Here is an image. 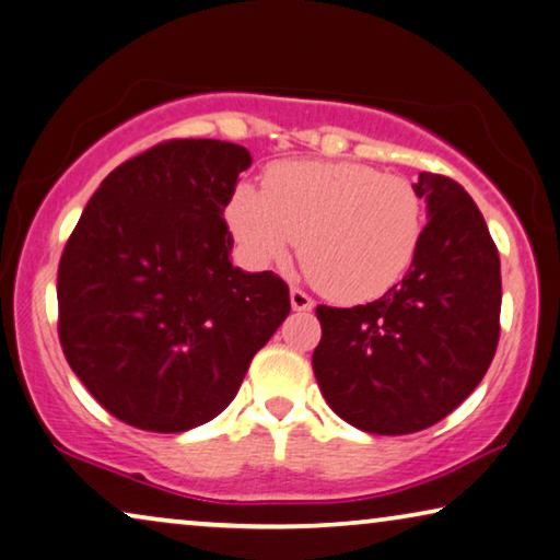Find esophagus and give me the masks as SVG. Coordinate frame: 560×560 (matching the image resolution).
Here are the masks:
<instances>
[{
  "instance_id": "esophagus-1",
  "label": "esophagus",
  "mask_w": 560,
  "mask_h": 560,
  "mask_svg": "<svg viewBox=\"0 0 560 560\" xmlns=\"http://www.w3.org/2000/svg\"><path fill=\"white\" fill-rule=\"evenodd\" d=\"M290 305H292V310H298V313H310V310L315 307V300L310 298L305 290L292 288L290 290Z\"/></svg>"
}]
</instances>
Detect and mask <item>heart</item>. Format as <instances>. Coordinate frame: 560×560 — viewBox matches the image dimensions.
<instances>
[{
    "mask_svg": "<svg viewBox=\"0 0 560 560\" xmlns=\"http://www.w3.org/2000/svg\"><path fill=\"white\" fill-rule=\"evenodd\" d=\"M228 222L253 265L300 260L323 292L342 303L381 298L416 260L425 200L408 177L363 162L295 160L272 165L265 192L237 185Z\"/></svg>",
    "mask_w": 560,
    "mask_h": 560,
    "instance_id": "1",
    "label": "heart"
}]
</instances>
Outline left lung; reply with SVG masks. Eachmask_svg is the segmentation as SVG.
<instances>
[{"label":"left lung","instance_id":"1","mask_svg":"<svg viewBox=\"0 0 560 560\" xmlns=\"http://www.w3.org/2000/svg\"><path fill=\"white\" fill-rule=\"evenodd\" d=\"M423 243L400 285L355 307L317 305V385L365 433L435 425L483 381L501 335V260L470 195L420 172Z\"/></svg>","mask_w":560,"mask_h":560}]
</instances>
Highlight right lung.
Here are the masks:
<instances>
[{"label": "right lung", "instance_id": "add662e5", "mask_svg": "<svg viewBox=\"0 0 560 560\" xmlns=\"http://www.w3.org/2000/svg\"><path fill=\"white\" fill-rule=\"evenodd\" d=\"M250 152L167 140L102 179L57 270L59 342L127 425L183 433L220 416L290 313L278 275L232 268L222 218Z\"/></svg>", "mask_w": 560, "mask_h": 560}]
</instances>
